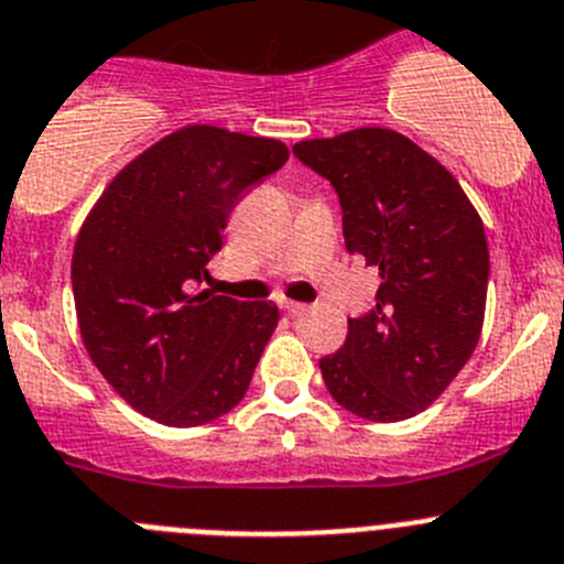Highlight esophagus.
Returning <instances> with one entry per match:
<instances>
[{"instance_id": "1", "label": "esophagus", "mask_w": 564, "mask_h": 564, "mask_svg": "<svg viewBox=\"0 0 564 564\" xmlns=\"http://www.w3.org/2000/svg\"><path fill=\"white\" fill-rule=\"evenodd\" d=\"M281 308L283 312H289V314H294V317H297V314H306V303H297V301H281Z\"/></svg>"}]
</instances>
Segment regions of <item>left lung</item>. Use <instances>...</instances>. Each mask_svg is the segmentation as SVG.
<instances>
[{
	"mask_svg": "<svg viewBox=\"0 0 564 564\" xmlns=\"http://www.w3.org/2000/svg\"><path fill=\"white\" fill-rule=\"evenodd\" d=\"M294 156L326 176L348 252L379 270L377 306L319 359L334 402L368 421L421 413L480 339L489 286L484 221L435 156L390 129L303 140Z\"/></svg>",
	"mask_w": 564,
	"mask_h": 564,
	"instance_id": "left-lung-1",
	"label": "left lung"
}]
</instances>
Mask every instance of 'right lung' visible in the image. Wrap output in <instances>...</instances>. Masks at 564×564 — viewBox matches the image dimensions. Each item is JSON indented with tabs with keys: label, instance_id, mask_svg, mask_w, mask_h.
Returning <instances> with one entry per match:
<instances>
[{
	"label": "right lung",
	"instance_id": "right-lung-1",
	"mask_svg": "<svg viewBox=\"0 0 564 564\" xmlns=\"http://www.w3.org/2000/svg\"><path fill=\"white\" fill-rule=\"evenodd\" d=\"M286 160L281 140L187 126L131 160L86 216L73 252L80 337L149 419L199 427L245 399L278 306L191 289L241 194Z\"/></svg>",
	"mask_w": 564,
	"mask_h": 564
}]
</instances>
